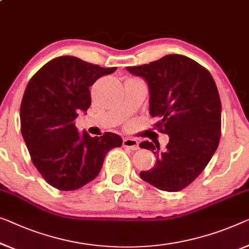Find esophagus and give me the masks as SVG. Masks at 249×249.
Here are the masks:
<instances>
[{"label": "esophagus", "instance_id": "esophagus-1", "mask_svg": "<svg viewBox=\"0 0 249 249\" xmlns=\"http://www.w3.org/2000/svg\"><path fill=\"white\" fill-rule=\"evenodd\" d=\"M123 146L131 148V150H139V142L132 137H125L123 141Z\"/></svg>", "mask_w": 249, "mask_h": 249}]
</instances>
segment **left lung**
Returning <instances> with one entry per match:
<instances>
[{"mask_svg": "<svg viewBox=\"0 0 249 249\" xmlns=\"http://www.w3.org/2000/svg\"><path fill=\"white\" fill-rule=\"evenodd\" d=\"M146 81L150 114L169 135L164 150L144 141L157 158L154 168L140 173L141 179L163 191L177 192L201 173L220 140L221 103L213 76L206 68L182 54H168L148 65L126 67Z\"/></svg>", "mask_w": 249, "mask_h": 249, "instance_id": "left-lung-1", "label": "left lung"}]
</instances>
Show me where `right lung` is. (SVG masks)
<instances>
[{
    "instance_id": "add662e5",
    "label": "right lung",
    "mask_w": 249,
    "mask_h": 249,
    "mask_svg": "<svg viewBox=\"0 0 249 249\" xmlns=\"http://www.w3.org/2000/svg\"><path fill=\"white\" fill-rule=\"evenodd\" d=\"M116 67L103 68L72 55L47 62L30 79L20 108L21 133L43 179L62 191L77 190L98 176L106 154L121 147L115 133L89 136L75 120L91 104L89 87Z\"/></svg>"
}]
</instances>
